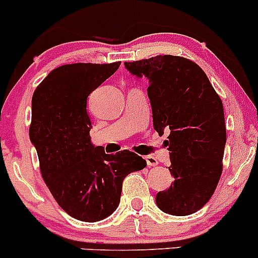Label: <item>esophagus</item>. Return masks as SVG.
Wrapping results in <instances>:
<instances>
[{"instance_id":"obj_1","label":"esophagus","mask_w":258,"mask_h":258,"mask_svg":"<svg viewBox=\"0 0 258 258\" xmlns=\"http://www.w3.org/2000/svg\"><path fill=\"white\" fill-rule=\"evenodd\" d=\"M145 160H146V164H148V167H156V165H158V160H156L155 156L148 155V156H145Z\"/></svg>"}]
</instances>
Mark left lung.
Masks as SVG:
<instances>
[{"label":"left lung","mask_w":258,"mask_h":258,"mask_svg":"<svg viewBox=\"0 0 258 258\" xmlns=\"http://www.w3.org/2000/svg\"><path fill=\"white\" fill-rule=\"evenodd\" d=\"M132 75L149 81L154 130L169 131L172 186L158 192L164 213L186 216L211 199L223 172L227 130L220 96L201 67L184 57L155 56L124 62Z\"/></svg>","instance_id":"1"}]
</instances>
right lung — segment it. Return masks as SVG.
<instances>
[{"mask_svg": "<svg viewBox=\"0 0 258 258\" xmlns=\"http://www.w3.org/2000/svg\"><path fill=\"white\" fill-rule=\"evenodd\" d=\"M113 63L63 64L48 74L31 99L29 136L42 177L59 206L88 223L112 215L126 175L146 167L130 150L105 154L90 141L88 96L118 70Z\"/></svg>", "mask_w": 258, "mask_h": 258, "instance_id": "1", "label": "right lung"}]
</instances>
